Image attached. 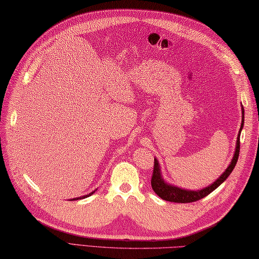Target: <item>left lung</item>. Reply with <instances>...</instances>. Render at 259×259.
I'll use <instances>...</instances> for the list:
<instances>
[{"instance_id":"obj_1","label":"left lung","mask_w":259,"mask_h":259,"mask_svg":"<svg viewBox=\"0 0 259 259\" xmlns=\"http://www.w3.org/2000/svg\"><path fill=\"white\" fill-rule=\"evenodd\" d=\"M243 110V117H241V125L239 129V134L237 136V141H236V150L234 153V157L232 159V162L228 166V168L225 170V172L219 177L213 184L209 185L208 187L200 190H186L183 188H179V187L172 186L170 184H167L161 177V170L160 166H159V162L157 159H155V164H153V172L151 177V187L153 191L156 194L162 198L163 200L171 201V202H180V203H187V202H194L201 199V198L208 196L210 192H212L214 189L218 188L225 180L228 178V176L232 174L234 170L236 162L238 160L239 157V149H240V131L244 126V108Z\"/></svg>"}]
</instances>
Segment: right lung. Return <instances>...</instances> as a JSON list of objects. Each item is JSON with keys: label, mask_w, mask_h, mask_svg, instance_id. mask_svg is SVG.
<instances>
[{"label": "right lung", "mask_w": 259, "mask_h": 259, "mask_svg": "<svg viewBox=\"0 0 259 259\" xmlns=\"http://www.w3.org/2000/svg\"><path fill=\"white\" fill-rule=\"evenodd\" d=\"M93 194V192H91V194H89V195H85V196H82V197H79L80 199H83V198H87V197H89V196H91ZM79 198H73L72 200H76V199H79Z\"/></svg>", "instance_id": "obj_1"}]
</instances>
